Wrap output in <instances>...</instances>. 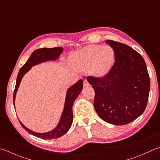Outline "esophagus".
Here are the masks:
<instances>
[{
  "instance_id": "1",
  "label": "esophagus",
  "mask_w": 160,
  "mask_h": 160,
  "mask_svg": "<svg viewBox=\"0 0 160 160\" xmlns=\"http://www.w3.org/2000/svg\"><path fill=\"white\" fill-rule=\"evenodd\" d=\"M90 86V84L88 82V81H87L86 79H84L83 80V86Z\"/></svg>"
}]
</instances>
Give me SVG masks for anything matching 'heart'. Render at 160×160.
<instances>
[{
  "mask_svg": "<svg viewBox=\"0 0 160 160\" xmlns=\"http://www.w3.org/2000/svg\"><path fill=\"white\" fill-rule=\"evenodd\" d=\"M115 60V52L110 46L92 44L70 56V62L79 70L90 71L93 76L103 77L110 71Z\"/></svg>",
  "mask_w": 160,
  "mask_h": 160,
  "instance_id": "b5f03b06",
  "label": "heart"
}]
</instances>
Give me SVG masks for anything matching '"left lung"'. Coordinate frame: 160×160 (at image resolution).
<instances>
[{
  "instance_id": "left-lung-1",
  "label": "left lung",
  "mask_w": 160,
  "mask_h": 160,
  "mask_svg": "<svg viewBox=\"0 0 160 160\" xmlns=\"http://www.w3.org/2000/svg\"><path fill=\"white\" fill-rule=\"evenodd\" d=\"M106 42L115 52V62L103 77H88L95 90L94 107L105 122L126 125L145 111L150 92V77L145 61L137 51L113 40Z\"/></svg>"
}]
</instances>
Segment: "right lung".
<instances>
[{"instance_id":"add662e5","label":"right lung","mask_w":160,"mask_h":160,"mask_svg":"<svg viewBox=\"0 0 160 160\" xmlns=\"http://www.w3.org/2000/svg\"><path fill=\"white\" fill-rule=\"evenodd\" d=\"M62 51L63 49L62 47L42 48V49H38L35 50L32 53L31 56H30V58L26 62V64L22 66V68L20 69L19 73H18L17 83L16 86H15L13 95L14 107L15 97H16V93L17 92L18 88H19L23 77L25 75L26 72H28L31 70L32 66L38 65L39 63L46 62L48 61H55V60H57L62 53ZM83 83V81L80 79L76 83L72 85L70 88L68 89L67 94H66L64 109H63L61 119H60L58 125L53 130L46 132V133H37V132H33L31 130V129L26 128L22 124V122L19 121L21 125L28 133L35 137L43 138V139H53V138H57L62 137L71 128L72 120H73L72 106H73L74 100L77 99V98L81 92V90H82Z\"/></svg>"}]
</instances>
